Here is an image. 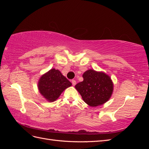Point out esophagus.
Segmentation results:
<instances>
[{"label": "esophagus", "mask_w": 149, "mask_h": 149, "mask_svg": "<svg viewBox=\"0 0 149 149\" xmlns=\"http://www.w3.org/2000/svg\"><path fill=\"white\" fill-rule=\"evenodd\" d=\"M71 83H72V84H73V86H75L76 84V81L75 80H74V79L71 80Z\"/></svg>", "instance_id": "esophagus-1"}]
</instances>
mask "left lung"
<instances>
[{
	"label": "left lung",
	"instance_id": "obj_1",
	"mask_svg": "<svg viewBox=\"0 0 149 149\" xmlns=\"http://www.w3.org/2000/svg\"><path fill=\"white\" fill-rule=\"evenodd\" d=\"M83 81L76 84L75 88L88 106H101L109 101L114 90V84L109 75L88 70L83 73Z\"/></svg>",
	"mask_w": 149,
	"mask_h": 149
}]
</instances>
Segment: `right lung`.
I'll list each match as a JSON object with an SVG mask.
<instances>
[{
	"mask_svg": "<svg viewBox=\"0 0 149 149\" xmlns=\"http://www.w3.org/2000/svg\"><path fill=\"white\" fill-rule=\"evenodd\" d=\"M71 85V83L59 70L52 68L40 78L38 88L40 93L47 101L53 102Z\"/></svg>",
	"mask_w": 149,
	"mask_h": 149,
	"instance_id": "right-lung-1",
	"label": "right lung"
}]
</instances>
